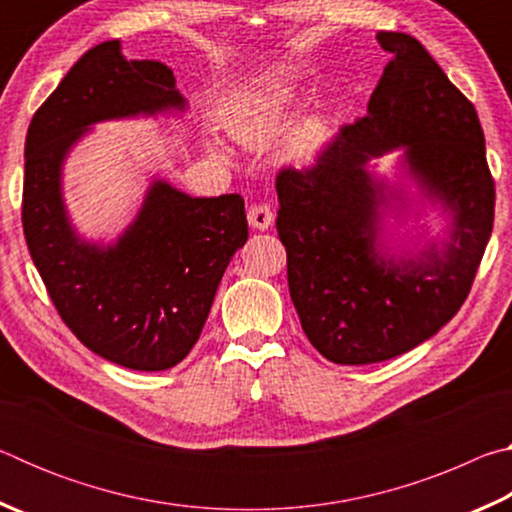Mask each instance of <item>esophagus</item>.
<instances>
[{"instance_id":"obj_1","label":"esophagus","mask_w":512,"mask_h":512,"mask_svg":"<svg viewBox=\"0 0 512 512\" xmlns=\"http://www.w3.org/2000/svg\"><path fill=\"white\" fill-rule=\"evenodd\" d=\"M275 214L271 210V205L266 203H255L248 207V223L253 225L255 230H268L273 225Z\"/></svg>"}]
</instances>
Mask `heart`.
<instances>
[{
    "mask_svg": "<svg viewBox=\"0 0 512 512\" xmlns=\"http://www.w3.org/2000/svg\"><path fill=\"white\" fill-rule=\"evenodd\" d=\"M296 112V97L284 85L244 90L232 94L221 108V124L232 140L246 146H262L275 140ZM327 142V126L307 119L289 135L284 155L293 162H309Z\"/></svg>",
    "mask_w": 512,
    "mask_h": 512,
    "instance_id": "1",
    "label": "heart"
}]
</instances>
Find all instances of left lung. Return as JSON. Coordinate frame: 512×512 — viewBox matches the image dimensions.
Wrapping results in <instances>:
<instances>
[{
  "instance_id": "1",
  "label": "left lung",
  "mask_w": 512,
  "mask_h": 512,
  "mask_svg": "<svg viewBox=\"0 0 512 512\" xmlns=\"http://www.w3.org/2000/svg\"><path fill=\"white\" fill-rule=\"evenodd\" d=\"M393 56L368 115L341 126L309 167L275 178L277 235L311 345L341 366L393 359L431 339L465 298L495 221V178L472 101L409 33L381 31ZM404 143L416 177L457 212L443 256L395 265L376 248L383 190L365 162Z\"/></svg>"
}]
</instances>
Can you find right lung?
Instances as JSON below:
<instances>
[{
	"mask_svg": "<svg viewBox=\"0 0 512 512\" xmlns=\"http://www.w3.org/2000/svg\"><path fill=\"white\" fill-rule=\"evenodd\" d=\"M173 72L92 47L36 110L24 144L22 228L58 316L85 348L131 370H167L201 336L225 266L246 244L244 198H192L153 183L112 248L79 241L60 201V164L94 121L183 108Z\"/></svg>",
	"mask_w": 512,
	"mask_h": 512,
	"instance_id": "obj_1",
	"label": "right lung"
}]
</instances>
